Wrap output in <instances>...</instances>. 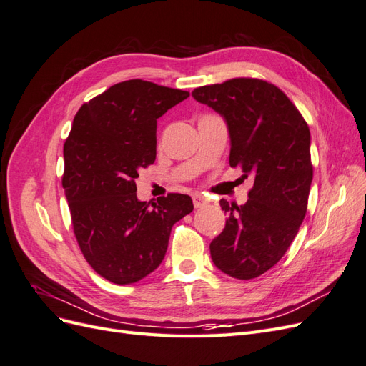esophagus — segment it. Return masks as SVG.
Masks as SVG:
<instances>
[{
	"instance_id": "esophagus-1",
	"label": "esophagus",
	"mask_w": 366,
	"mask_h": 366,
	"mask_svg": "<svg viewBox=\"0 0 366 366\" xmlns=\"http://www.w3.org/2000/svg\"><path fill=\"white\" fill-rule=\"evenodd\" d=\"M192 200H194V206H195V207H203V206H206L207 202H209L204 195H200V194H195V195L192 197Z\"/></svg>"
}]
</instances>
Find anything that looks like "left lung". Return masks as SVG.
I'll use <instances>...</instances> for the list:
<instances>
[{
  "mask_svg": "<svg viewBox=\"0 0 366 366\" xmlns=\"http://www.w3.org/2000/svg\"><path fill=\"white\" fill-rule=\"evenodd\" d=\"M192 96L226 120L229 163L253 177L244 204L219 200L227 219L210 257L232 278L253 280L284 257L304 221L313 180L310 129L290 99L261 79L237 77Z\"/></svg>",
  "mask_w": 366,
  "mask_h": 366,
  "instance_id": "left-lung-1",
  "label": "left lung"
}]
</instances>
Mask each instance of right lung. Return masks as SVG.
<instances>
[{"mask_svg": "<svg viewBox=\"0 0 366 366\" xmlns=\"http://www.w3.org/2000/svg\"><path fill=\"white\" fill-rule=\"evenodd\" d=\"M189 93L142 79L84 104L64 145L62 187L86 262L105 280L132 284L162 264L171 229L194 204L169 194L140 202L136 179L156 160L157 119Z\"/></svg>", "mask_w": 366, "mask_h": 366, "instance_id": "1", "label": "right lung"}]
</instances>
